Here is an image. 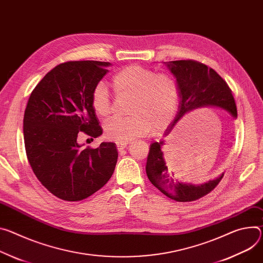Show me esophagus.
I'll return each instance as SVG.
<instances>
[{
	"instance_id": "1",
	"label": "esophagus",
	"mask_w": 263,
	"mask_h": 263,
	"mask_svg": "<svg viewBox=\"0 0 263 263\" xmlns=\"http://www.w3.org/2000/svg\"><path fill=\"white\" fill-rule=\"evenodd\" d=\"M128 145L127 141H121V142H116V147H117V150L118 151H122L124 150Z\"/></svg>"
}]
</instances>
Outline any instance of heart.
<instances>
[{
    "mask_svg": "<svg viewBox=\"0 0 263 263\" xmlns=\"http://www.w3.org/2000/svg\"><path fill=\"white\" fill-rule=\"evenodd\" d=\"M117 95H130L125 118H111L104 125L105 137L113 141H128L159 132L172 122L179 105V87L169 73H155L139 65L119 70L112 79ZM91 106L99 117L111 112V100L104 83H98L91 93Z\"/></svg>",
    "mask_w": 263,
    "mask_h": 263,
    "instance_id": "obj_1",
    "label": "heart"
}]
</instances>
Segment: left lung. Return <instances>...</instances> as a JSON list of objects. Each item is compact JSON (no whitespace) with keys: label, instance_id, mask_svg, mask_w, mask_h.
Returning a JSON list of instances; mask_svg holds the SVG:
<instances>
[{"label":"left lung","instance_id":"1","mask_svg":"<svg viewBox=\"0 0 263 263\" xmlns=\"http://www.w3.org/2000/svg\"><path fill=\"white\" fill-rule=\"evenodd\" d=\"M163 64L174 76L179 87L178 112L173 123L166 128L164 136L171 133L176 123L184 115L202 107H218L228 111L233 118H237V108L232 91L214 69L192 60L163 62ZM164 145L163 139L151 145L146 173L152 184L165 196L179 202L194 201L209 194L222 179L223 174L201 184L179 181L171 166L165 163L163 150H161Z\"/></svg>","mask_w":263,"mask_h":263}]
</instances>
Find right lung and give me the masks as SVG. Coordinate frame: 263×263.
Returning a JSON list of instances; mask_svg holds the SVG:
<instances>
[{
	"label": "right lung",
	"instance_id": "right-lung-1",
	"mask_svg": "<svg viewBox=\"0 0 263 263\" xmlns=\"http://www.w3.org/2000/svg\"><path fill=\"white\" fill-rule=\"evenodd\" d=\"M110 65L98 61L60 64L28 100L23 121L28 161L41 183L63 200L91 196L114 172L118 156L114 142H102L97 149H82L78 142L79 132L94 138L103 134L91 93Z\"/></svg>",
	"mask_w": 263,
	"mask_h": 263
}]
</instances>
